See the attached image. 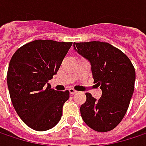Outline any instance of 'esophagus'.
Masks as SVG:
<instances>
[{
	"instance_id": "1",
	"label": "esophagus",
	"mask_w": 146,
	"mask_h": 146,
	"mask_svg": "<svg viewBox=\"0 0 146 146\" xmlns=\"http://www.w3.org/2000/svg\"><path fill=\"white\" fill-rule=\"evenodd\" d=\"M68 91H69V93H70L71 95H73V94H75V93L77 92V91L74 90L73 88H69V89H68Z\"/></svg>"
}]
</instances>
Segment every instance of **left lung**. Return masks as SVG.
<instances>
[{"label":"left lung","mask_w":146,"mask_h":146,"mask_svg":"<svg viewBox=\"0 0 146 146\" xmlns=\"http://www.w3.org/2000/svg\"><path fill=\"white\" fill-rule=\"evenodd\" d=\"M75 51L91 64L94 82L102 89L97 100L87 92L80 107L82 120L92 130L107 132L125 115L134 92L135 71L129 58L106 42L73 43Z\"/></svg>","instance_id":"1"}]
</instances>
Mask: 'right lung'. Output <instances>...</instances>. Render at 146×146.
<instances>
[{"instance_id": "obj_1", "label": "right lung", "mask_w": 146, "mask_h": 146, "mask_svg": "<svg viewBox=\"0 0 146 146\" xmlns=\"http://www.w3.org/2000/svg\"><path fill=\"white\" fill-rule=\"evenodd\" d=\"M72 42L37 39L14 54L7 71L11 100L18 116L33 130L47 131L58 124L69 92L51 88L48 80L59 69Z\"/></svg>"}]
</instances>
